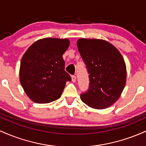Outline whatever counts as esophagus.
Returning a JSON list of instances; mask_svg holds the SVG:
<instances>
[{
  "instance_id": "1",
  "label": "esophagus",
  "mask_w": 146,
  "mask_h": 146,
  "mask_svg": "<svg viewBox=\"0 0 146 146\" xmlns=\"http://www.w3.org/2000/svg\"><path fill=\"white\" fill-rule=\"evenodd\" d=\"M71 79L73 82H76V76H75V75H72Z\"/></svg>"
}]
</instances>
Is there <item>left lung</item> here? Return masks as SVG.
Listing matches in <instances>:
<instances>
[{
    "label": "left lung",
    "mask_w": 146,
    "mask_h": 146,
    "mask_svg": "<svg viewBox=\"0 0 146 146\" xmlns=\"http://www.w3.org/2000/svg\"><path fill=\"white\" fill-rule=\"evenodd\" d=\"M78 48L89 74V88L80 95L82 101L96 109H104L119 98L126 81L123 57L108 42L79 39Z\"/></svg>",
    "instance_id": "8db88e82"
}]
</instances>
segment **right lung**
Segmentation results:
<instances>
[{
  "label": "right lung",
  "instance_id": "1",
  "mask_svg": "<svg viewBox=\"0 0 146 146\" xmlns=\"http://www.w3.org/2000/svg\"><path fill=\"white\" fill-rule=\"evenodd\" d=\"M68 39L46 38L35 42L23 55L20 82L27 96L38 104H46L60 98L66 82L71 81L64 71L62 56Z\"/></svg>",
  "mask_w": 146,
  "mask_h": 146
}]
</instances>
